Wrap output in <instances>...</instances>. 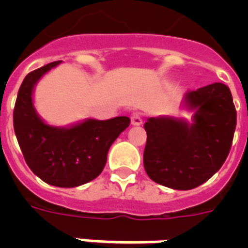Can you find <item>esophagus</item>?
<instances>
[{
    "label": "esophagus",
    "mask_w": 248,
    "mask_h": 248,
    "mask_svg": "<svg viewBox=\"0 0 248 248\" xmlns=\"http://www.w3.org/2000/svg\"><path fill=\"white\" fill-rule=\"evenodd\" d=\"M143 124V116H141V113L135 112L131 114V124L134 126H139V124Z\"/></svg>",
    "instance_id": "34e87169"
}]
</instances>
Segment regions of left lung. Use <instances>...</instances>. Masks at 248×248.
Returning a JSON list of instances; mask_svg holds the SVG:
<instances>
[{
    "instance_id": "8db88e82",
    "label": "left lung",
    "mask_w": 248,
    "mask_h": 248,
    "mask_svg": "<svg viewBox=\"0 0 248 248\" xmlns=\"http://www.w3.org/2000/svg\"><path fill=\"white\" fill-rule=\"evenodd\" d=\"M186 104L197 108L194 124L149 118L144 169L152 180L177 190L203 184L220 170L231 152L237 110L229 87L216 82L188 91Z\"/></svg>"
}]
</instances>
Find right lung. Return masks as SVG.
<instances>
[{
	"label": "right lung",
	"instance_id": "add662e5",
	"mask_svg": "<svg viewBox=\"0 0 248 248\" xmlns=\"http://www.w3.org/2000/svg\"><path fill=\"white\" fill-rule=\"evenodd\" d=\"M62 62L27 75L14 108V130L24 159L41 180L59 188H75L101 173L113 141L128 127V117L89 120L71 128L51 127L41 120L32 104L34 83Z\"/></svg>",
	"mask_w": 248,
	"mask_h": 248
}]
</instances>
